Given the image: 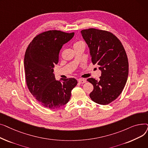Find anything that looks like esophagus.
Returning <instances> with one entry per match:
<instances>
[{
    "instance_id": "1",
    "label": "esophagus",
    "mask_w": 148,
    "mask_h": 148,
    "mask_svg": "<svg viewBox=\"0 0 148 148\" xmlns=\"http://www.w3.org/2000/svg\"><path fill=\"white\" fill-rule=\"evenodd\" d=\"M78 82H79V83L83 84V83H86V80H85V79H80L78 80Z\"/></svg>"
}]
</instances>
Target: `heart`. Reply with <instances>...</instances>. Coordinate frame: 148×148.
Here are the masks:
<instances>
[{"instance_id": "heart-1", "label": "heart", "mask_w": 148, "mask_h": 148, "mask_svg": "<svg viewBox=\"0 0 148 148\" xmlns=\"http://www.w3.org/2000/svg\"><path fill=\"white\" fill-rule=\"evenodd\" d=\"M80 46L84 47V44L83 43V42H82V41H77V42H76L74 44V48L77 47H80Z\"/></svg>"}]
</instances>
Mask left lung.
<instances>
[{
  "instance_id": "obj_1",
  "label": "left lung",
  "mask_w": 148,
  "mask_h": 148,
  "mask_svg": "<svg viewBox=\"0 0 148 148\" xmlns=\"http://www.w3.org/2000/svg\"><path fill=\"white\" fill-rule=\"evenodd\" d=\"M90 50L93 64L101 71L99 80H87L94 86L89 94L95 103L107 105L122 93L128 75V60L125 49L119 39L106 30L89 28L81 31Z\"/></svg>"
}]
</instances>
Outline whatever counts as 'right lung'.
I'll return each mask as SVG.
<instances>
[{"mask_svg": "<svg viewBox=\"0 0 148 148\" xmlns=\"http://www.w3.org/2000/svg\"><path fill=\"white\" fill-rule=\"evenodd\" d=\"M74 35L57 30L45 31L36 35L26 49L24 65L27 88L46 108L55 109L66 104L77 84L74 78L56 80L53 74L60 49Z\"/></svg>", "mask_w": 148, "mask_h": 148, "instance_id": "obj_1", "label": "right lung"}]
</instances>
